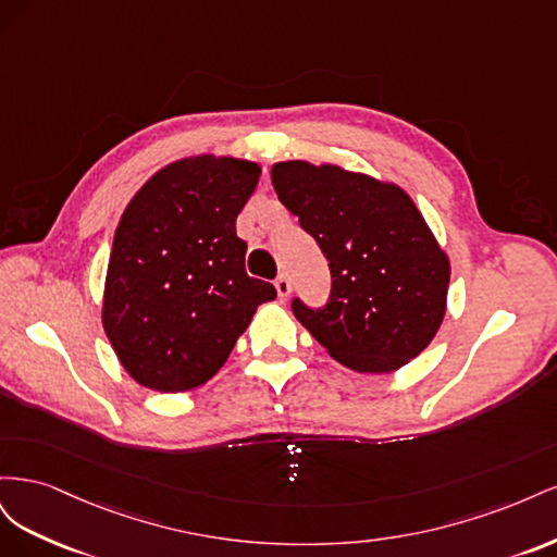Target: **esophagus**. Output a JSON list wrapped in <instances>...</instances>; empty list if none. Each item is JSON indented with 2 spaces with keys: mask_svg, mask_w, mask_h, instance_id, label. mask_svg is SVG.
<instances>
[{
  "mask_svg": "<svg viewBox=\"0 0 557 557\" xmlns=\"http://www.w3.org/2000/svg\"><path fill=\"white\" fill-rule=\"evenodd\" d=\"M274 285H276V293H278V297H288L290 295V278L288 276H285V274H281L276 281H274Z\"/></svg>",
  "mask_w": 557,
  "mask_h": 557,
  "instance_id": "esophagus-1",
  "label": "esophagus"
}]
</instances>
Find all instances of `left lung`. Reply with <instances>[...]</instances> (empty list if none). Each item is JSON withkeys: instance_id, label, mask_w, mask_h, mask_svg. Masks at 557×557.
Listing matches in <instances>:
<instances>
[{"instance_id": "left-lung-1", "label": "left lung", "mask_w": 557, "mask_h": 557, "mask_svg": "<svg viewBox=\"0 0 557 557\" xmlns=\"http://www.w3.org/2000/svg\"><path fill=\"white\" fill-rule=\"evenodd\" d=\"M281 205L330 262L323 309L293 313L330 356L360 374H391L423 352L446 313L450 262L399 185L336 164L276 162Z\"/></svg>"}]
</instances>
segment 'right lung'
Wrapping results in <instances>:
<instances>
[{
  "mask_svg": "<svg viewBox=\"0 0 557 557\" xmlns=\"http://www.w3.org/2000/svg\"><path fill=\"white\" fill-rule=\"evenodd\" d=\"M260 164L211 153L162 166L132 197L107 269L102 325L125 372L158 393L205 385L272 283L246 274L237 215Z\"/></svg>",
  "mask_w": 557,
  "mask_h": 557,
  "instance_id": "1",
  "label": "right lung"
}]
</instances>
